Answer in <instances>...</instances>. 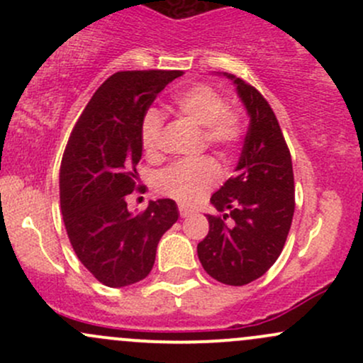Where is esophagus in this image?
Instances as JSON below:
<instances>
[{
	"instance_id": "esophagus-1",
	"label": "esophagus",
	"mask_w": 363,
	"mask_h": 363,
	"mask_svg": "<svg viewBox=\"0 0 363 363\" xmlns=\"http://www.w3.org/2000/svg\"><path fill=\"white\" fill-rule=\"evenodd\" d=\"M179 215L182 216V218H186V216H189V215H193V210H189V208H186V206H179Z\"/></svg>"
}]
</instances>
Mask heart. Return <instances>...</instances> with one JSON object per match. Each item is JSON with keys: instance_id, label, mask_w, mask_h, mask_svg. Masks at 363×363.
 I'll return each mask as SVG.
<instances>
[{"instance_id": "1", "label": "heart", "mask_w": 363, "mask_h": 363, "mask_svg": "<svg viewBox=\"0 0 363 363\" xmlns=\"http://www.w3.org/2000/svg\"><path fill=\"white\" fill-rule=\"evenodd\" d=\"M174 107L196 126L203 128V136L211 147L228 152L242 136V123L234 111L225 109L223 99L206 85H194L177 91L172 99ZM162 116L148 111L141 121V143L148 153L160 148ZM220 179V167L213 158L182 160L170 165L158 176V189L170 198L194 205Z\"/></svg>"}]
</instances>
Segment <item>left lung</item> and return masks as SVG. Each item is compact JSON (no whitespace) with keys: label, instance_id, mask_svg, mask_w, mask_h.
Returning <instances> with one entry per match:
<instances>
[{"label":"left lung","instance_id":"obj_1","mask_svg":"<svg viewBox=\"0 0 363 363\" xmlns=\"http://www.w3.org/2000/svg\"><path fill=\"white\" fill-rule=\"evenodd\" d=\"M235 85L249 116L235 176L210 203L223 216L206 215L210 230L198 244L205 272L225 285H247L278 259L295 210L294 169L277 116L254 86L230 73H220ZM230 218L227 225L224 220Z\"/></svg>","mask_w":363,"mask_h":363}]
</instances>
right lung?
I'll return each instance as SVG.
<instances>
[{"label":"right lung","instance_id":"1","mask_svg":"<svg viewBox=\"0 0 363 363\" xmlns=\"http://www.w3.org/2000/svg\"><path fill=\"white\" fill-rule=\"evenodd\" d=\"M182 72H119L99 86L74 124L60 170V198L73 251L112 289L138 283L155 262L160 237L177 222L172 199L131 213L141 121L157 95Z\"/></svg>","mask_w":363,"mask_h":363}]
</instances>
